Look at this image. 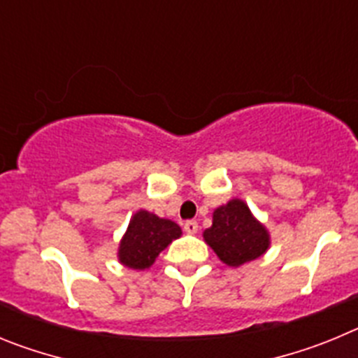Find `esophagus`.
<instances>
[{
  "mask_svg": "<svg viewBox=\"0 0 358 358\" xmlns=\"http://www.w3.org/2000/svg\"><path fill=\"white\" fill-rule=\"evenodd\" d=\"M185 231L188 233V235H195L199 231V224L197 220H186L185 222Z\"/></svg>",
  "mask_w": 358,
  "mask_h": 358,
  "instance_id": "obj_1",
  "label": "esophagus"
}]
</instances>
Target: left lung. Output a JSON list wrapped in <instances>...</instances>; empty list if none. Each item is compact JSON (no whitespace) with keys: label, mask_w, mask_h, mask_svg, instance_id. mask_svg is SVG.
I'll return each mask as SVG.
<instances>
[{"label":"left lung","mask_w":358,"mask_h":358,"mask_svg":"<svg viewBox=\"0 0 358 358\" xmlns=\"http://www.w3.org/2000/svg\"><path fill=\"white\" fill-rule=\"evenodd\" d=\"M204 240L229 267L256 260L268 248L267 229L238 199L215 210L213 224L204 231Z\"/></svg>","instance_id":"1"}]
</instances>
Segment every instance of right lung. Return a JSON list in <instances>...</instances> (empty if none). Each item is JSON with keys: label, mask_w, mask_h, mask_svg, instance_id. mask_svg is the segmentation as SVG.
<instances>
[{"label": "right lung", "mask_w": 358, "mask_h": 358, "mask_svg": "<svg viewBox=\"0 0 358 358\" xmlns=\"http://www.w3.org/2000/svg\"><path fill=\"white\" fill-rule=\"evenodd\" d=\"M181 236V227L172 220L141 210L132 217L120 243V262L131 268H147L172 240Z\"/></svg>", "instance_id": "1"}]
</instances>
